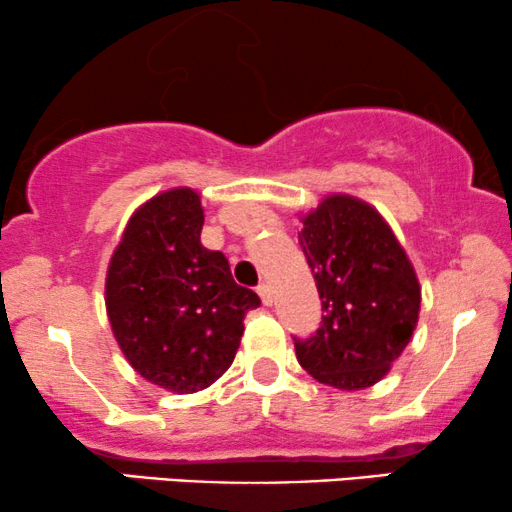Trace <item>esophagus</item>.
<instances>
[{
  "instance_id": "esophagus-1",
  "label": "esophagus",
  "mask_w": 512,
  "mask_h": 512,
  "mask_svg": "<svg viewBox=\"0 0 512 512\" xmlns=\"http://www.w3.org/2000/svg\"><path fill=\"white\" fill-rule=\"evenodd\" d=\"M256 291H258V296H261V301H263L265 305H272V287H270L268 282L258 284Z\"/></svg>"
}]
</instances>
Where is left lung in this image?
Here are the masks:
<instances>
[{
  "mask_svg": "<svg viewBox=\"0 0 512 512\" xmlns=\"http://www.w3.org/2000/svg\"><path fill=\"white\" fill-rule=\"evenodd\" d=\"M298 232L322 298V324L294 338L301 367L324 386L362 390L388 374L421 310L414 265L383 216L350 195L324 197Z\"/></svg>",
  "mask_w": 512,
  "mask_h": 512,
  "instance_id": "8db88e82",
  "label": "left lung"
}]
</instances>
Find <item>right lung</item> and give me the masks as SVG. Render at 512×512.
Returning <instances> with one entry per match:
<instances>
[{
	"instance_id": "add662e5",
	"label": "right lung",
	"mask_w": 512,
	"mask_h": 512,
	"mask_svg": "<svg viewBox=\"0 0 512 512\" xmlns=\"http://www.w3.org/2000/svg\"><path fill=\"white\" fill-rule=\"evenodd\" d=\"M204 209L190 188L159 192L134 211L105 277L119 348L145 381L188 395L235 360L244 315L261 305L232 280L221 251L202 247Z\"/></svg>"
}]
</instances>
